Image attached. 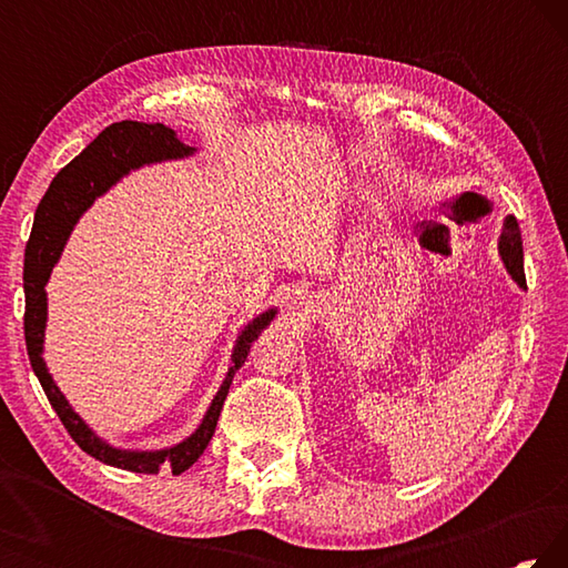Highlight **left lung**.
Here are the masks:
<instances>
[{
  "mask_svg": "<svg viewBox=\"0 0 568 568\" xmlns=\"http://www.w3.org/2000/svg\"><path fill=\"white\" fill-rule=\"evenodd\" d=\"M498 255L506 265L508 275L514 277L518 287H526V277H524V245H521V230H518V223L514 215H508L504 220L501 227V237H498Z\"/></svg>",
  "mask_w": 568,
  "mask_h": 568,
  "instance_id": "8db88e82",
  "label": "left lung"
}]
</instances>
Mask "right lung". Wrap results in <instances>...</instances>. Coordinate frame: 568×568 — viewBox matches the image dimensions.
Wrapping results in <instances>:
<instances>
[{
  "mask_svg": "<svg viewBox=\"0 0 568 568\" xmlns=\"http://www.w3.org/2000/svg\"><path fill=\"white\" fill-rule=\"evenodd\" d=\"M195 152L197 148L180 142L175 130L165 128V124H145L132 120L110 124L70 165L57 172V178L50 182V187H47L42 203L34 213V227L24 253V341L34 376L40 378L44 396L50 398L52 408L64 423V428L70 430L74 444L84 454L102 460V464L132 470V474H160L165 468L180 476L182 470H187L203 456L210 438L215 434L230 383H233L240 365L245 363L250 345L273 323L277 307H267L261 315H255L237 333L225 378L220 383L215 398L207 406L200 426L187 438L165 448H120L112 446L110 440L98 436V430L90 428V423L70 406V400L64 398V393L54 383L50 368H47L42 355L47 331V283H50L52 267L60 261L74 225L94 205V200L102 197L104 192L112 190L122 178H128L134 170L158 165V162L185 160L195 155Z\"/></svg>",
  "mask_w": 568,
  "mask_h": 568,
  "instance_id": "1",
  "label": "right lung"
}]
</instances>
